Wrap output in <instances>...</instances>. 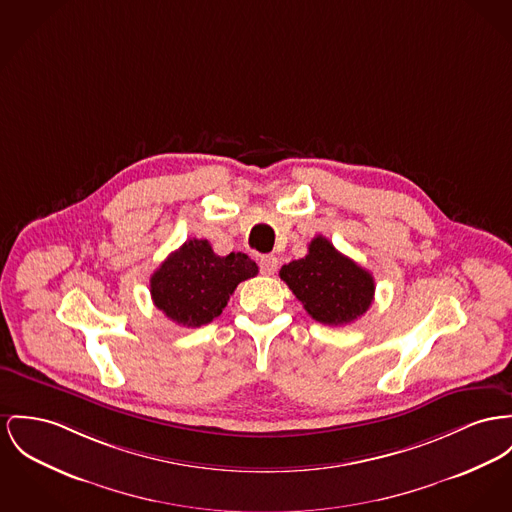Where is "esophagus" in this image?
<instances>
[{
    "label": "esophagus",
    "instance_id": "esophagus-1",
    "mask_svg": "<svg viewBox=\"0 0 512 512\" xmlns=\"http://www.w3.org/2000/svg\"><path fill=\"white\" fill-rule=\"evenodd\" d=\"M260 272L264 275H273L277 272V258L272 254H266L260 258Z\"/></svg>",
    "mask_w": 512,
    "mask_h": 512
}]
</instances>
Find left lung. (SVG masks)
Here are the masks:
<instances>
[{"label": "left lung", "mask_w": 512, "mask_h": 512, "mask_svg": "<svg viewBox=\"0 0 512 512\" xmlns=\"http://www.w3.org/2000/svg\"><path fill=\"white\" fill-rule=\"evenodd\" d=\"M279 277L308 314L328 326L355 322L375 299L373 275L343 256L322 235L310 240L305 258L285 264Z\"/></svg>", "instance_id": "obj_1"}]
</instances>
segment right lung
Returning <instances> with one entry per match:
<instances>
[{"label": "right lung", "instance_id": "right-lung-1", "mask_svg": "<svg viewBox=\"0 0 512 512\" xmlns=\"http://www.w3.org/2000/svg\"><path fill=\"white\" fill-rule=\"evenodd\" d=\"M256 273V262L242 252L217 256L207 240H188L151 275V299L172 322L200 328L223 312L240 281Z\"/></svg>", "mask_w": 512, "mask_h": 512}]
</instances>
